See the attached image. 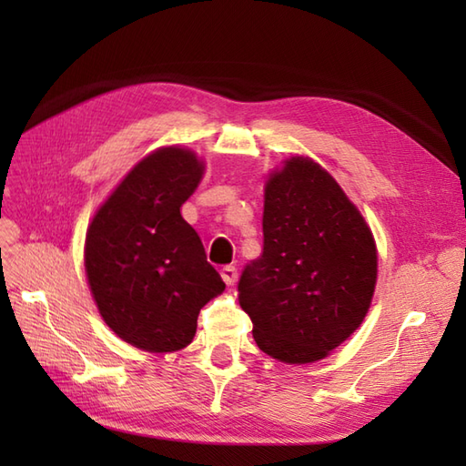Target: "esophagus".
Instances as JSON below:
<instances>
[{
    "instance_id": "34e87169",
    "label": "esophagus",
    "mask_w": 466,
    "mask_h": 466,
    "mask_svg": "<svg viewBox=\"0 0 466 466\" xmlns=\"http://www.w3.org/2000/svg\"><path fill=\"white\" fill-rule=\"evenodd\" d=\"M221 278H223L225 284L233 286L235 281H237V278H238L237 268H235V266H223V268H221Z\"/></svg>"
}]
</instances>
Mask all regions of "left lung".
I'll return each instance as SVG.
<instances>
[{"label":"left lung","mask_w":466,"mask_h":466,"mask_svg":"<svg viewBox=\"0 0 466 466\" xmlns=\"http://www.w3.org/2000/svg\"><path fill=\"white\" fill-rule=\"evenodd\" d=\"M264 248L238 279V303L264 354L311 363L340 346L368 313L373 235L320 165L286 161L266 185Z\"/></svg>","instance_id":"1"}]
</instances>
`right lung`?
<instances>
[{"instance_id": "obj_1", "label": "right lung", "mask_w": 466, "mask_h": 466, "mask_svg": "<svg viewBox=\"0 0 466 466\" xmlns=\"http://www.w3.org/2000/svg\"><path fill=\"white\" fill-rule=\"evenodd\" d=\"M204 165L180 147L147 155L93 218L86 270L98 313L122 340L146 351L192 342L200 309L225 289L180 206Z\"/></svg>"}]
</instances>
